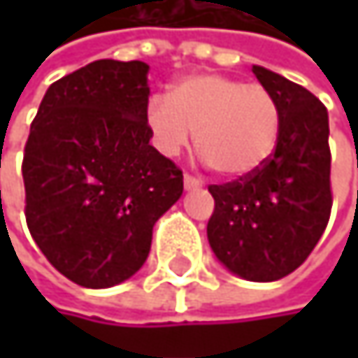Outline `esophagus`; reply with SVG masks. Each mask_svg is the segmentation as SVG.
I'll return each mask as SVG.
<instances>
[{
  "label": "esophagus",
  "instance_id": "obj_1",
  "mask_svg": "<svg viewBox=\"0 0 358 358\" xmlns=\"http://www.w3.org/2000/svg\"><path fill=\"white\" fill-rule=\"evenodd\" d=\"M203 186V180L196 178V176H190V174H184V188L186 190H196Z\"/></svg>",
  "mask_w": 358,
  "mask_h": 358
}]
</instances>
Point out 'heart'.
Wrapping results in <instances>:
<instances>
[{
	"mask_svg": "<svg viewBox=\"0 0 358 358\" xmlns=\"http://www.w3.org/2000/svg\"><path fill=\"white\" fill-rule=\"evenodd\" d=\"M145 120L155 147L180 155L192 141L203 159L228 178L255 174L275 151L282 109L275 95L257 83L222 74L178 80L170 95H153Z\"/></svg>",
	"mask_w": 358,
	"mask_h": 358,
	"instance_id": "heart-1",
	"label": "heart"
}]
</instances>
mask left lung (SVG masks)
<instances>
[{"label": "left lung", "instance_id": "8db88e82", "mask_svg": "<svg viewBox=\"0 0 358 358\" xmlns=\"http://www.w3.org/2000/svg\"><path fill=\"white\" fill-rule=\"evenodd\" d=\"M282 109L275 151L255 174L211 184L207 238L215 257L250 282L292 273L320 243L331 211L327 109L305 87L252 66Z\"/></svg>", "mask_w": 358, "mask_h": 358}]
</instances>
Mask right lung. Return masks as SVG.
Here are the masks:
<instances>
[{
	"mask_svg": "<svg viewBox=\"0 0 358 358\" xmlns=\"http://www.w3.org/2000/svg\"><path fill=\"white\" fill-rule=\"evenodd\" d=\"M145 62L97 59L55 80L24 147L27 224L47 261L85 288L132 278L182 170L151 141Z\"/></svg>",
	"mask_w": 358,
	"mask_h": 358,
	"instance_id": "right-lung-1",
	"label": "right lung"
}]
</instances>
